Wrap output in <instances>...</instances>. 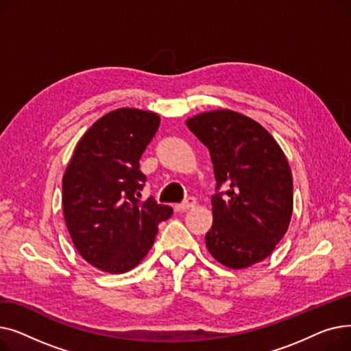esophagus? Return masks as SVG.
Instances as JSON below:
<instances>
[{
	"label": "esophagus",
	"mask_w": 351,
	"mask_h": 351,
	"mask_svg": "<svg viewBox=\"0 0 351 351\" xmlns=\"http://www.w3.org/2000/svg\"><path fill=\"white\" fill-rule=\"evenodd\" d=\"M195 206H196V199H195V197H189V199H186L185 202H182V204L176 205L175 209H176L178 212H186V210H189V209H192V208H195Z\"/></svg>",
	"instance_id": "esophagus-1"
}]
</instances>
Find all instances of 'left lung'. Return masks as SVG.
I'll return each instance as SVG.
<instances>
[{
    "mask_svg": "<svg viewBox=\"0 0 351 351\" xmlns=\"http://www.w3.org/2000/svg\"><path fill=\"white\" fill-rule=\"evenodd\" d=\"M206 145L216 193L206 247L230 269L265 261L287 232L293 212V179L279 143L266 129L234 110L217 109L186 121ZM223 186L226 193H219Z\"/></svg>",
    "mask_w": 351,
    "mask_h": 351,
    "instance_id": "8db88e82",
    "label": "left lung"
}]
</instances>
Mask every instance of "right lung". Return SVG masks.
Listing matches in <instances>:
<instances>
[{
    "mask_svg": "<svg viewBox=\"0 0 351 351\" xmlns=\"http://www.w3.org/2000/svg\"><path fill=\"white\" fill-rule=\"evenodd\" d=\"M160 118L119 108L92 125L75 146L62 178V209L72 243L106 273H126L149 252L158 225L173 213L154 197L141 200L146 176L139 159Z\"/></svg>",
    "mask_w": 351,
    "mask_h": 351,
    "instance_id": "obj_1",
    "label": "right lung"
}]
</instances>
